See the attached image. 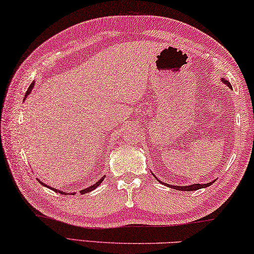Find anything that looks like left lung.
<instances>
[{
	"mask_svg": "<svg viewBox=\"0 0 254 254\" xmlns=\"http://www.w3.org/2000/svg\"><path fill=\"white\" fill-rule=\"evenodd\" d=\"M221 81H223L224 83H226L227 86H228L229 89H232V84L229 83L228 80H225L224 78H221ZM151 174H152V173H151ZM152 175H154V174H152ZM154 176H155V175H154ZM155 179H156L157 181H158L159 183H162V184H164V185H166V187H168V188L175 189V190H179V191H195V190H199V189H204V188L210 187V185L215 182V181H211V182L206 183V184H198V183H195V184H191V185H185V187H179V185H172V184L163 183L162 181H159L158 179L156 178V176H155Z\"/></svg>",
	"mask_w": 254,
	"mask_h": 254,
	"instance_id": "obj_1",
	"label": "left lung"
}]
</instances>
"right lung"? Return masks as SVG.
Instances as JSON below:
<instances>
[{
    "instance_id": "obj_1",
    "label": "right lung",
    "mask_w": 254,
    "mask_h": 254,
    "mask_svg": "<svg viewBox=\"0 0 254 254\" xmlns=\"http://www.w3.org/2000/svg\"><path fill=\"white\" fill-rule=\"evenodd\" d=\"M34 86H35V81H33V83L30 84L29 86V88H28V90H27V92H26V96H25V99H26V97L28 95L30 94L31 92V90H33V88H34ZM105 179V176H103L102 179H100L98 182H96L95 184H92V185H90V187H88V188H86V189H83V190H81L80 191V193H81V194H84V193H88V192H91L92 190H95L96 188H98L99 185H100V183L103 182V180ZM39 181V183L42 184V185H44V187H46V188H48V189H51V190H53V191H55V192H59V193H62V194H75V192H71V193H67V192H63V191H61V190H58V189H54V188H51L50 185H46L45 183H43L42 181L40 180H38Z\"/></svg>"
}]
</instances>
